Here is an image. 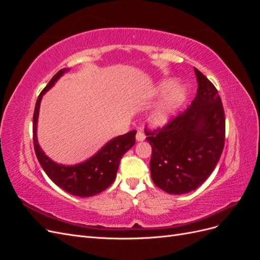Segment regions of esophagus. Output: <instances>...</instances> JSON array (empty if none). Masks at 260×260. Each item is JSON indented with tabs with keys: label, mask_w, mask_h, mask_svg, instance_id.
Wrapping results in <instances>:
<instances>
[{
	"label": "esophagus",
	"mask_w": 260,
	"mask_h": 260,
	"mask_svg": "<svg viewBox=\"0 0 260 260\" xmlns=\"http://www.w3.org/2000/svg\"><path fill=\"white\" fill-rule=\"evenodd\" d=\"M137 141H144L145 140V135H144V132L143 131H138L137 132Z\"/></svg>",
	"instance_id": "34e87169"
}]
</instances>
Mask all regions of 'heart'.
<instances>
[{"label": "heart", "instance_id": "1", "mask_svg": "<svg viewBox=\"0 0 260 260\" xmlns=\"http://www.w3.org/2000/svg\"><path fill=\"white\" fill-rule=\"evenodd\" d=\"M174 79L162 81L158 86V93L167 92L160 103L156 106L151 115V121L155 125L167 123L177 109L182 105L186 96V90L182 85H175Z\"/></svg>", "mask_w": 260, "mask_h": 260}]
</instances>
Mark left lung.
Returning <instances> with one entry per match:
<instances>
[{
    "mask_svg": "<svg viewBox=\"0 0 260 260\" xmlns=\"http://www.w3.org/2000/svg\"><path fill=\"white\" fill-rule=\"evenodd\" d=\"M199 89L184 112L155 130L145 127L152 146L153 182L169 194H185L202 185L223 151L225 117L217 89L195 68Z\"/></svg>",
    "mask_w": 260,
    "mask_h": 260,
    "instance_id": "8db88e82",
    "label": "left lung"
}]
</instances>
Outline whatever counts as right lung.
<instances>
[{
	"mask_svg": "<svg viewBox=\"0 0 260 260\" xmlns=\"http://www.w3.org/2000/svg\"><path fill=\"white\" fill-rule=\"evenodd\" d=\"M67 70L68 68H62L55 74L48 85L41 91L40 95L38 96L34 113V146L41 167L55 184L72 195L90 198V196L103 192L114 182L121 157L136 144L137 131L132 130L123 136L111 140L95 155L82 164L75 165V166H64V165H58L51 160L38 144L37 121L39 108H40L43 94Z\"/></svg>",
	"mask_w": 260,
	"mask_h": 260,
	"instance_id": "add662e5",
	"label": "right lung"
}]
</instances>
